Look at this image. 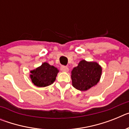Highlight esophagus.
Listing matches in <instances>:
<instances>
[{"instance_id": "34e87169", "label": "esophagus", "mask_w": 129, "mask_h": 129, "mask_svg": "<svg viewBox=\"0 0 129 129\" xmlns=\"http://www.w3.org/2000/svg\"><path fill=\"white\" fill-rule=\"evenodd\" d=\"M62 72H68V68L67 66H61L60 68Z\"/></svg>"}]
</instances>
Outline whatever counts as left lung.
Listing matches in <instances>:
<instances>
[{
    "mask_svg": "<svg viewBox=\"0 0 129 129\" xmlns=\"http://www.w3.org/2000/svg\"><path fill=\"white\" fill-rule=\"evenodd\" d=\"M101 71V67L97 62L82 60L72 71L73 86L81 91L87 90L98 83Z\"/></svg>",
    "mask_w": 129,
    "mask_h": 129,
    "instance_id": "left-lung-1",
    "label": "left lung"
}]
</instances>
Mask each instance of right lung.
I'll use <instances>...</instances> for the list:
<instances>
[{
    "mask_svg": "<svg viewBox=\"0 0 129 129\" xmlns=\"http://www.w3.org/2000/svg\"><path fill=\"white\" fill-rule=\"evenodd\" d=\"M59 70L53 66L44 62L41 67L31 71L30 77L33 83L37 86L44 87L52 85L56 79Z\"/></svg>",
    "mask_w": 129,
    "mask_h": 129,
    "instance_id": "obj_1",
    "label": "right lung"
}]
</instances>
